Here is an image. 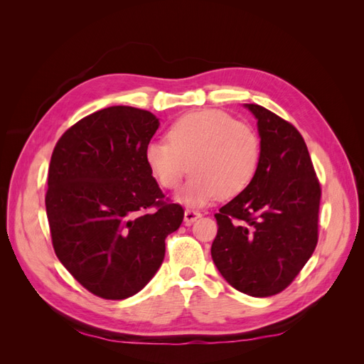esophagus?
<instances>
[{
	"label": "esophagus",
	"mask_w": 364,
	"mask_h": 364,
	"mask_svg": "<svg viewBox=\"0 0 364 364\" xmlns=\"http://www.w3.org/2000/svg\"><path fill=\"white\" fill-rule=\"evenodd\" d=\"M202 214L199 211H194V209H185V215H183V220L186 225H190L193 222H196L197 218H199Z\"/></svg>",
	"instance_id": "1"
}]
</instances>
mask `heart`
<instances>
[{"label":"heart","mask_w":364,"mask_h":364,"mask_svg":"<svg viewBox=\"0 0 364 364\" xmlns=\"http://www.w3.org/2000/svg\"><path fill=\"white\" fill-rule=\"evenodd\" d=\"M259 158L257 130L217 109L178 118L167 141H151L144 149L147 167L165 190L179 188L190 164L193 176L181 200L194 206L243 193L255 178Z\"/></svg>","instance_id":"1"}]
</instances>
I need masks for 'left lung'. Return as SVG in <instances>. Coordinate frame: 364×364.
<instances>
[{
	"mask_svg": "<svg viewBox=\"0 0 364 364\" xmlns=\"http://www.w3.org/2000/svg\"><path fill=\"white\" fill-rule=\"evenodd\" d=\"M246 106L258 119V171L214 215L211 255L235 290L267 297L287 289L313 255L322 190L299 130L266 107Z\"/></svg>",
	"mask_w": 364,
	"mask_h": 364,
	"instance_id": "1",
	"label": "left lung"
}]
</instances>
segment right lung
<instances>
[{
	"label": "right lung",
	"mask_w": 364,
	"mask_h": 364,
	"mask_svg": "<svg viewBox=\"0 0 364 364\" xmlns=\"http://www.w3.org/2000/svg\"><path fill=\"white\" fill-rule=\"evenodd\" d=\"M158 127L144 109L111 106L77 121L53 150L46 206L54 252L103 299L144 289L164 261L165 238L183 220L144 159Z\"/></svg>",
	"instance_id": "right-lung-1"
}]
</instances>
